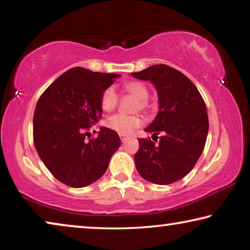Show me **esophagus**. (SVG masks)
<instances>
[{"label":"esophagus","mask_w":250,"mask_h":250,"mask_svg":"<svg viewBox=\"0 0 250 250\" xmlns=\"http://www.w3.org/2000/svg\"><path fill=\"white\" fill-rule=\"evenodd\" d=\"M119 137H120V139H121V141H122V142H125L126 140H128V137H126V135L119 134Z\"/></svg>","instance_id":"obj_1"}]
</instances>
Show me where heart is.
Segmentation results:
<instances>
[{"mask_svg": "<svg viewBox=\"0 0 250 250\" xmlns=\"http://www.w3.org/2000/svg\"><path fill=\"white\" fill-rule=\"evenodd\" d=\"M124 89L129 95L133 96L134 98L139 100L137 104V109L146 110L150 109V104L147 103V97H149V89L143 83L140 82H129L124 84ZM119 96L113 87H108L103 91L100 97V104L104 111L111 112L115 110ZM142 120L139 116H125V115H115L108 118L104 125L108 129L115 131V132L124 135H128L133 132L134 129L141 125Z\"/></svg>", "mask_w": 250, "mask_h": 250, "instance_id": "heart-1", "label": "heart"}]
</instances>
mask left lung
<instances>
[{
  "label": "left lung",
  "mask_w": 250,
  "mask_h": 250,
  "mask_svg": "<svg viewBox=\"0 0 250 250\" xmlns=\"http://www.w3.org/2000/svg\"><path fill=\"white\" fill-rule=\"evenodd\" d=\"M131 75L154 84L159 111L145 131L153 135L163 132L159 145L139 139L135 167L152 183H174L192 171L204 150L208 133L204 100L191 80L167 65H154Z\"/></svg>",
  "instance_id": "obj_1"
}]
</instances>
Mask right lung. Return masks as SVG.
Instances as JSON below:
<instances>
[{
  "label": "right lung",
  "mask_w": 250,
  "mask_h": 250,
  "mask_svg": "<svg viewBox=\"0 0 250 250\" xmlns=\"http://www.w3.org/2000/svg\"><path fill=\"white\" fill-rule=\"evenodd\" d=\"M118 77L75 67L50 83L37 101L34 145L48 171L70 188H84L99 180L121 145L118 133L105 126L95 140H84L103 115L101 94Z\"/></svg>",
  "instance_id": "right-lung-1"
}]
</instances>
